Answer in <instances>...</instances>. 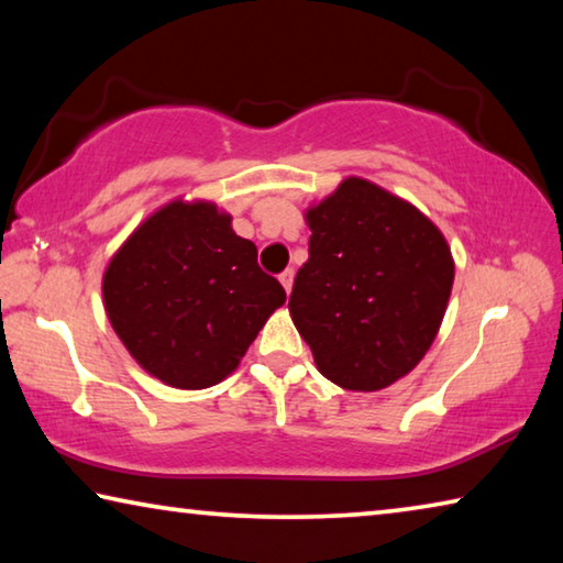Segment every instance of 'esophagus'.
Masks as SVG:
<instances>
[{
	"label": "esophagus",
	"mask_w": 563,
	"mask_h": 563,
	"mask_svg": "<svg viewBox=\"0 0 563 563\" xmlns=\"http://www.w3.org/2000/svg\"><path fill=\"white\" fill-rule=\"evenodd\" d=\"M292 278H295L292 268H288V271H283V273H280V283H283L285 292H290V290H292Z\"/></svg>",
	"instance_id": "34e87169"
}]
</instances>
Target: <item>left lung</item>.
I'll return each mask as SVG.
<instances>
[{
  "instance_id": "8db88e82",
  "label": "left lung",
  "mask_w": 563,
  "mask_h": 563,
  "mask_svg": "<svg viewBox=\"0 0 563 563\" xmlns=\"http://www.w3.org/2000/svg\"><path fill=\"white\" fill-rule=\"evenodd\" d=\"M305 218L310 258L288 308L318 369L352 393L397 383L442 325L454 280L444 235L365 178H345Z\"/></svg>"
}]
</instances>
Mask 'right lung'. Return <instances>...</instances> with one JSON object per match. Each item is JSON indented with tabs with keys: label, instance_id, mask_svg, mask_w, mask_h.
I'll use <instances>...</instances> for the list:
<instances>
[{
	"label": "right lung",
	"instance_id": "1",
	"mask_svg": "<svg viewBox=\"0 0 563 563\" xmlns=\"http://www.w3.org/2000/svg\"><path fill=\"white\" fill-rule=\"evenodd\" d=\"M113 330L161 383L203 389L238 367L265 320L285 302L213 203L174 201L146 218L103 273Z\"/></svg>",
	"mask_w": 563,
	"mask_h": 563
}]
</instances>
